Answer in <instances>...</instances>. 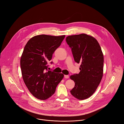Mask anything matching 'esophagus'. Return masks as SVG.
<instances>
[{
  "mask_svg": "<svg viewBox=\"0 0 124 124\" xmlns=\"http://www.w3.org/2000/svg\"><path fill=\"white\" fill-rule=\"evenodd\" d=\"M64 78H69V76L68 75H65L64 76Z\"/></svg>",
  "mask_w": 124,
  "mask_h": 124,
  "instance_id": "1",
  "label": "esophagus"
}]
</instances>
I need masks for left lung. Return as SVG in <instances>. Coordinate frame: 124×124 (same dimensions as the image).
<instances>
[{
    "mask_svg": "<svg viewBox=\"0 0 124 124\" xmlns=\"http://www.w3.org/2000/svg\"><path fill=\"white\" fill-rule=\"evenodd\" d=\"M66 41L75 62L80 64L79 73L70 77L75 83L70 92L78 100L87 99L95 92L103 76V55L101 46L95 38L85 34L69 36Z\"/></svg>",
    "mask_w": 124,
    "mask_h": 124,
    "instance_id": "8db88e82",
    "label": "left lung"
}]
</instances>
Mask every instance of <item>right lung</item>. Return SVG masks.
Returning a JSON list of instances; mask_svg holds the SVG:
<instances>
[{
	"mask_svg": "<svg viewBox=\"0 0 124 124\" xmlns=\"http://www.w3.org/2000/svg\"><path fill=\"white\" fill-rule=\"evenodd\" d=\"M65 37L37 35L31 38L24 48L20 62L23 78L30 92L38 99L51 97L64 78L63 74L48 70L47 63Z\"/></svg>",
	"mask_w": 124,
	"mask_h": 124,
	"instance_id": "add662e5",
	"label": "right lung"
}]
</instances>
